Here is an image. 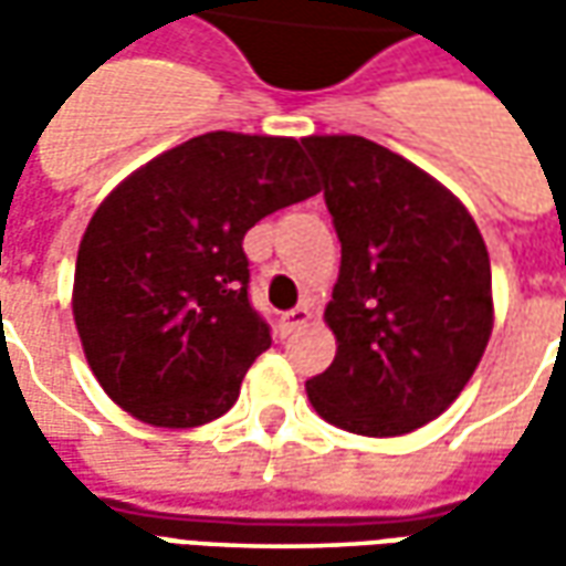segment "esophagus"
I'll use <instances>...</instances> for the list:
<instances>
[{
    "label": "esophagus",
    "instance_id": "obj_1",
    "mask_svg": "<svg viewBox=\"0 0 566 566\" xmlns=\"http://www.w3.org/2000/svg\"><path fill=\"white\" fill-rule=\"evenodd\" d=\"M308 321H312V308H308V305H295L293 312H286V315L280 317V331H283V334H295V331H302Z\"/></svg>",
    "mask_w": 566,
    "mask_h": 566
}]
</instances>
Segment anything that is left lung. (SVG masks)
<instances>
[{
    "label": "left lung",
    "mask_w": 566,
    "mask_h": 566,
    "mask_svg": "<svg viewBox=\"0 0 566 566\" xmlns=\"http://www.w3.org/2000/svg\"><path fill=\"white\" fill-rule=\"evenodd\" d=\"M324 205L339 239L327 324L337 359L308 400L337 428L394 438L438 419L491 337L482 232L444 186L359 135H312Z\"/></svg>",
    "instance_id": "8db88e82"
}]
</instances>
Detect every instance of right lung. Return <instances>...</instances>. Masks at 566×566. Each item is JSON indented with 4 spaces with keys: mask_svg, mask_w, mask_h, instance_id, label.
I'll use <instances>...</instances> for the list:
<instances>
[{
    "mask_svg": "<svg viewBox=\"0 0 566 566\" xmlns=\"http://www.w3.org/2000/svg\"><path fill=\"white\" fill-rule=\"evenodd\" d=\"M317 195L293 138L207 132L132 172L91 217L75 324L99 387L160 428L213 422L239 400L271 324L249 298L242 239Z\"/></svg>",
    "mask_w": 566,
    "mask_h": 566,
    "instance_id": "add662e5",
    "label": "right lung"
}]
</instances>
